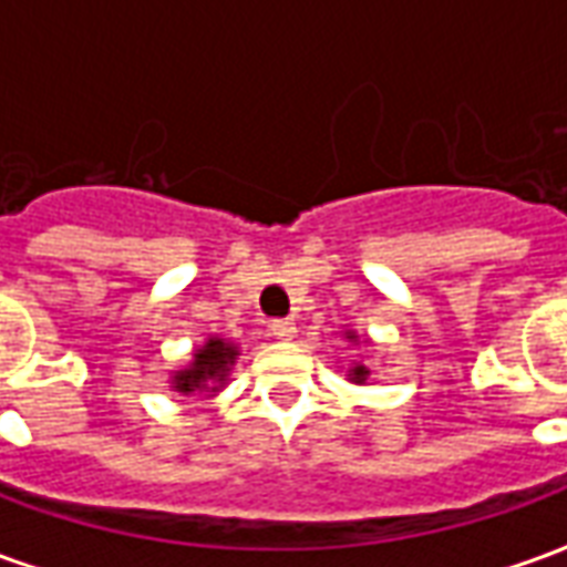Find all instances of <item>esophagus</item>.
Returning <instances> with one entry per match:
<instances>
[{
  "instance_id": "obj_1",
  "label": "esophagus",
  "mask_w": 567,
  "mask_h": 567,
  "mask_svg": "<svg viewBox=\"0 0 567 567\" xmlns=\"http://www.w3.org/2000/svg\"><path fill=\"white\" fill-rule=\"evenodd\" d=\"M270 331L272 337H279V340H291V337L297 333V324L291 319H276L270 324Z\"/></svg>"
}]
</instances>
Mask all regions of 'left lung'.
<instances>
[{"mask_svg":"<svg viewBox=\"0 0 567 567\" xmlns=\"http://www.w3.org/2000/svg\"><path fill=\"white\" fill-rule=\"evenodd\" d=\"M346 337H349V340H358V337L352 331L346 333ZM368 377H370L368 364H355V368L349 370V380H352V382H364V380H368Z\"/></svg>","mask_w":567,"mask_h":567,"instance_id":"1","label":"left lung"}]
</instances>
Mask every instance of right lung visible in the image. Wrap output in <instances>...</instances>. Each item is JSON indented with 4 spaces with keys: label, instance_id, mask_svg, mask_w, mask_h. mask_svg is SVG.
<instances>
[{
    "label": "right lung",
    "instance_id": "1",
    "mask_svg": "<svg viewBox=\"0 0 567 567\" xmlns=\"http://www.w3.org/2000/svg\"><path fill=\"white\" fill-rule=\"evenodd\" d=\"M239 349L234 343H227L221 337H209L206 343L199 346L190 364L185 370H178L173 377V392L194 394V392H218L227 382V370L234 368Z\"/></svg>",
    "mask_w": 567,
    "mask_h": 567
}]
</instances>
